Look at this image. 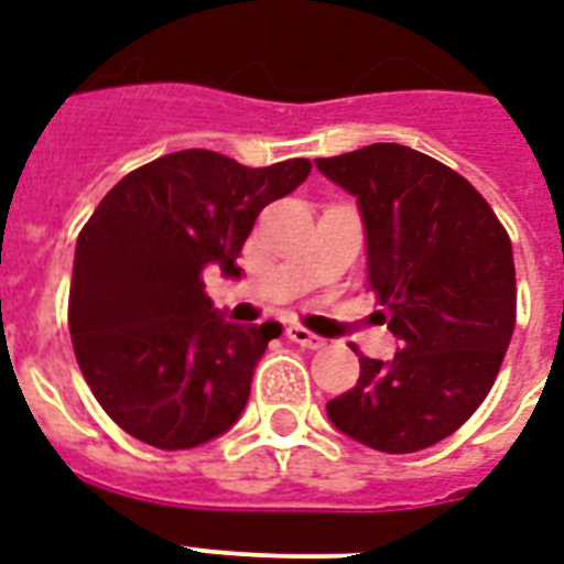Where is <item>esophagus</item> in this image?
<instances>
[{
	"instance_id": "34e87169",
	"label": "esophagus",
	"mask_w": 564,
	"mask_h": 564,
	"mask_svg": "<svg viewBox=\"0 0 564 564\" xmlns=\"http://www.w3.org/2000/svg\"><path fill=\"white\" fill-rule=\"evenodd\" d=\"M286 338L290 341H295V345L306 347V350H318V347H324V338L315 336V333H310V329L297 327V324H290L286 327Z\"/></svg>"
}]
</instances>
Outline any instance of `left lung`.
Instances as JSON below:
<instances>
[{
  "instance_id": "8db88e82",
  "label": "left lung",
  "mask_w": 564,
  "mask_h": 564,
  "mask_svg": "<svg viewBox=\"0 0 564 564\" xmlns=\"http://www.w3.org/2000/svg\"><path fill=\"white\" fill-rule=\"evenodd\" d=\"M356 196L368 283L400 338L393 359L359 354V382L327 402L329 423L361 446L409 455L475 414L516 327L512 242L460 173L402 144L315 159Z\"/></svg>"
}]
</instances>
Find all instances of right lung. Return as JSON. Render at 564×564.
I'll return each instance as SVG.
<instances>
[{"label": "right lung", "mask_w": 564, "mask_h": 564, "mask_svg": "<svg viewBox=\"0 0 564 564\" xmlns=\"http://www.w3.org/2000/svg\"><path fill=\"white\" fill-rule=\"evenodd\" d=\"M310 171L306 159L246 167L178 150L100 199L77 237L68 333L95 400L135 441L194 448L240 420L260 356L283 327L228 322L203 272L240 278L258 214Z\"/></svg>", "instance_id": "add662e5"}]
</instances>
